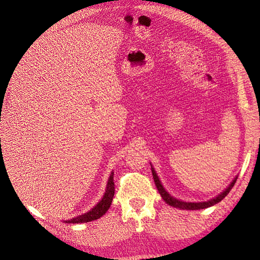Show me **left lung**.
<instances>
[{
	"instance_id": "obj_1",
	"label": "left lung",
	"mask_w": 260,
	"mask_h": 260,
	"mask_svg": "<svg viewBox=\"0 0 260 260\" xmlns=\"http://www.w3.org/2000/svg\"><path fill=\"white\" fill-rule=\"evenodd\" d=\"M152 174H153V178H154V181H155V184H156L157 190H158L159 194L161 195L162 200H164L165 202H166L167 204H169L170 206H174V207L180 208V209H187V210L204 209V208H207V207L216 205L217 203L221 202V201L225 198V196L228 195V193H229V192L231 191V188L233 187L234 183L237 182V179H238V178H235V179L232 181V182H231V184H230L229 186H228L221 194H219L218 196H216L215 199H212V200L207 201V202H202V203H188V202L186 203V202H182V201H179V200H177V199H175V198H172V196H171L168 192H166V190H165L164 186L161 185L158 177H157L154 168H152Z\"/></svg>"
}]
</instances>
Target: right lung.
<instances>
[{
  "mask_svg": "<svg viewBox=\"0 0 260 260\" xmlns=\"http://www.w3.org/2000/svg\"><path fill=\"white\" fill-rule=\"evenodd\" d=\"M115 194V183H114V172H112L111 177H109L106 192L103 196V199L95 207H93L89 212H85V214L78 216L76 218H73L70 220H65L66 223H83V222H90L93 220H96L101 218L105 212L111 207V204Z\"/></svg>",
  "mask_w": 260,
  "mask_h": 260,
  "instance_id": "1",
  "label": "right lung"
}]
</instances>
